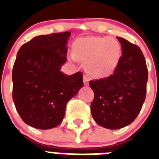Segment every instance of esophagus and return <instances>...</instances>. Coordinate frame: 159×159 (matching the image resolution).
Masks as SVG:
<instances>
[{
    "label": "esophagus",
    "mask_w": 159,
    "mask_h": 159,
    "mask_svg": "<svg viewBox=\"0 0 159 159\" xmlns=\"http://www.w3.org/2000/svg\"><path fill=\"white\" fill-rule=\"evenodd\" d=\"M89 78L88 76H83V83L84 85H89Z\"/></svg>",
    "instance_id": "esophagus-1"
}]
</instances>
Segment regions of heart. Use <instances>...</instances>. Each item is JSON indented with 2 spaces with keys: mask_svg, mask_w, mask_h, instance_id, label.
Segmentation results:
<instances>
[{
  "mask_svg": "<svg viewBox=\"0 0 159 159\" xmlns=\"http://www.w3.org/2000/svg\"><path fill=\"white\" fill-rule=\"evenodd\" d=\"M75 59L85 63V70L94 77L111 75L117 68L122 48L116 39L107 36H89L77 40L73 46Z\"/></svg>",
  "mask_w": 159,
  "mask_h": 159,
  "instance_id": "1",
  "label": "heart"
}]
</instances>
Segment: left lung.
<instances>
[{
    "label": "left lung",
    "instance_id": "1",
    "mask_svg": "<svg viewBox=\"0 0 159 159\" xmlns=\"http://www.w3.org/2000/svg\"><path fill=\"white\" fill-rule=\"evenodd\" d=\"M122 56L112 75L90 81L94 93L91 113L99 125L117 129L134 121L143 105L148 79L147 63L139 47L122 37Z\"/></svg>",
    "mask_w": 159,
    "mask_h": 159
}]
</instances>
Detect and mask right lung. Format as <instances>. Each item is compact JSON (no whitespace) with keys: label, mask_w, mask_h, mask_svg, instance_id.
<instances>
[{"label":"right lung","mask_w":159,"mask_h":159,"mask_svg":"<svg viewBox=\"0 0 159 159\" xmlns=\"http://www.w3.org/2000/svg\"><path fill=\"white\" fill-rule=\"evenodd\" d=\"M70 32L34 37L19 48L12 68V100L30 126L49 129L61 123L67 102L83 86L82 72L60 71Z\"/></svg>","instance_id":"add662e5"}]
</instances>
